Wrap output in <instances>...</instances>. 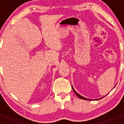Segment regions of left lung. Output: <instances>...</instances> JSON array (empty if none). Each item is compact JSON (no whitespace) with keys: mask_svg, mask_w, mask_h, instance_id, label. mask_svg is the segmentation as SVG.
I'll list each match as a JSON object with an SVG mask.
<instances>
[{"mask_svg":"<svg viewBox=\"0 0 124 124\" xmlns=\"http://www.w3.org/2000/svg\"><path fill=\"white\" fill-rule=\"evenodd\" d=\"M72 89H73V91H74V93H75V94H76V96H77L78 97H79L80 99H84V100H88V101L91 100V99H87V98H86V97H83V96H81V95H80V94H79L78 93H76V91L74 90V88H73V86H72ZM101 97V98H100V99H102V98H103V97Z\"/></svg>","mask_w":124,"mask_h":124,"instance_id":"left-lung-1","label":"left lung"}]
</instances>
